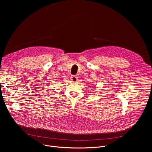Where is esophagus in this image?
I'll return each mask as SVG.
<instances>
[{"instance_id": "esophagus-1", "label": "esophagus", "mask_w": 152, "mask_h": 152, "mask_svg": "<svg viewBox=\"0 0 152 152\" xmlns=\"http://www.w3.org/2000/svg\"><path fill=\"white\" fill-rule=\"evenodd\" d=\"M71 80L72 82H77V77L76 76H72L71 77Z\"/></svg>"}]
</instances>
